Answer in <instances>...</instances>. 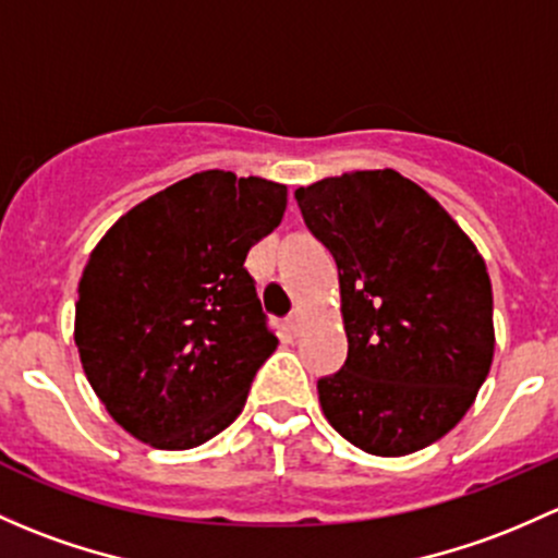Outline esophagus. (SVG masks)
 <instances>
[{"instance_id": "esophagus-1", "label": "esophagus", "mask_w": 558, "mask_h": 558, "mask_svg": "<svg viewBox=\"0 0 558 558\" xmlns=\"http://www.w3.org/2000/svg\"><path fill=\"white\" fill-rule=\"evenodd\" d=\"M289 326H291V331H302V326H304V313L302 310H294V313L289 315Z\"/></svg>"}]
</instances>
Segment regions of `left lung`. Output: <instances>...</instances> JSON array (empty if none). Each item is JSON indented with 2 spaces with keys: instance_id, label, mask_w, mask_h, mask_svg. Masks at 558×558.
<instances>
[{
  "instance_id": "left-lung-1",
  "label": "left lung",
  "mask_w": 558,
  "mask_h": 558,
  "mask_svg": "<svg viewBox=\"0 0 558 558\" xmlns=\"http://www.w3.org/2000/svg\"><path fill=\"white\" fill-rule=\"evenodd\" d=\"M304 225L339 269L348 361L318 383L328 425L403 457L465 417L495 357L492 280L436 197L392 168L299 186Z\"/></svg>"
}]
</instances>
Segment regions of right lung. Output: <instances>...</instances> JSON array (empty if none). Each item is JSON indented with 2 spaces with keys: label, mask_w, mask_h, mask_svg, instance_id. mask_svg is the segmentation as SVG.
Listing matches in <instances>:
<instances>
[{
  "label": "right lung",
  "mask_w": 558,
  "mask_h": 558,
  "mask_svg": "<svg viewBox=\"0 0 558 558\" xmlns=\"http://www.w3.org/2000/svg\"><path fill=\"white\" fill-rule=\"evenodd\" d=\"M289 190L201 171L133 205L82 269L74 344L109 417L155 449H195L243 412L278 348L248 269Z\"/></svg>",
  "instance_id": "obj_1"
}]
</instances>
